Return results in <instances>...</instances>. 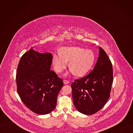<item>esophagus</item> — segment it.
<instances>
[{
	"label": "esophagus",
	"mask_w": 133,
	"mask_h": 133,
	"mask_svg": "<svg viewBox=\"0 0 133 133\" xmlns=\"http://www.w3.org/2000/svg\"><path fill=\"white\" fill-rule=\"evenodd\" d=\"M69 82L67 80L65 79V80L64 81V84H69Z\"/></svg>",
	"instance_id": "obj_1"
}]
</instances>
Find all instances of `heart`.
I'll return each instance as SVG.
<instances>
[{"mask_svg":"<svg viewBox=\"0 0 133 133\" xmlns=\"http://www.w3.org/2000/svg\"><path fill=\"white\" fill-rule=\"evenodd\" d=\"M95 55L91 50H85L79 47H70L64 48L61 54H55L52 63L56 71L62 72L69 63L71 72L76 76L85 75L93 66Z\"/></svg>","mask_w":133,"mask_h":133,"instance_id":"obj_1","label":"heart"}]
</instances>
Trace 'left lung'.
<instances>
[{
	"label": "left lung",
	"instance_id": "8db88e82",
	"mask_svg": "<svg viewBox=\"0 0 133 133\" xmlns=\"http://www.w3.org/2000/svg\"><path fill=\"white\" fill-rule=\"evenodd\" d=\"M99 51L93 70L71 85L74 104L78 111L85 115H92L101 110L110 96L113 82L112 64L101 47Z\"/></svg>",
	"mask_w": 133,
	"mask_h": 133
}]
</instances>
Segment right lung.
<instances>
[{"mask_svg":"<svg viewBox=\"0 0 133 133\" xmlns=\"http://www.w3.org/2000/svg\"><path fill=\"white\" fill-rule=\"evenodd\" d=\"M51 53L41 54L31 49L19 62L16 74L17 92L23 103L32 111L46 115L56 107L57 97L64 84L50 70Z\"/></svg>","mask_w":133,"mask_h":133,"instance_id":"1","label":"right lung"}]
</instances>
